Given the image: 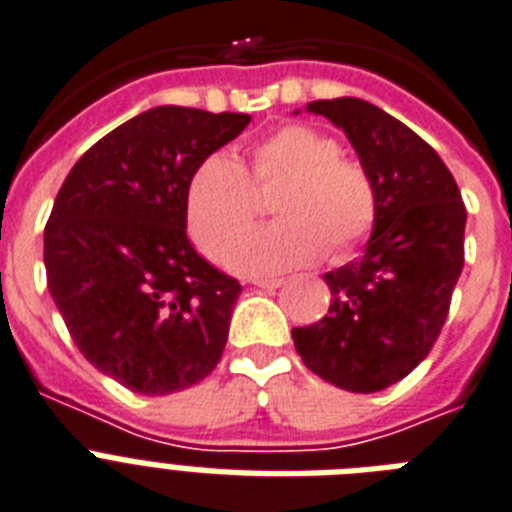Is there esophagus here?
<instances>
[{
  "label": "esophagus",
  "instance_id": "1",
  "mask_svg": "<svg viewBox=\"0 0 512 512\" xmlns=\"http://www.w3.org/2000/svg\"><path fill=\"white\" fill-rule=\"evenodd\" d=\"M252 284L260 286V289H278L284 284V278H252Z\"/></svg>",
  "mask_w": 512,
  "mask_h": 512
}]
</instances>
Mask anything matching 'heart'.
<instances>
[{
    "label": "heart",
    "mask_w": 512,
    "mask_h": 512,
    "mask_svg": "<svg viewBox=\"0 0 512 512\" xmlns=\"http://www.w3.org/2000/svg\"><path fill=\"white\" fill-rule=\"evenodd\" d=\"M279 189V220L240 245L254 222L255 188ZM376 186L357 160L339 155L331 136L310 126H284L249 149V173L226 155L207 157L186 191V220L199 249L213 260L231 255L244 276H273L328 257H344L376 223Z\"/></svg>",
    "instance_id": "b5f03b06"
}]
</instances>
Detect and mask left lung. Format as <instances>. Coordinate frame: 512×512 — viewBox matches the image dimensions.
<instances>
[{"label": "left lung", "instance_id": "1", "mask_svg": "<svg viewBox=\"0 0 512 512\" xmlns=\"http://www.w3.org/2000/svg\"><path fill=\"white\" fill-rule=\"evenodd\" d=\"M342 128L376 186L363 255L328 270L331 307L292 328L302 363L328 384L371 394L397 384L434 347L463 273L465 205L434 149L389 112L357 97L305 107Z\"/></svg>", "mask_w": 512, "mask_h": 512}]
</instances>
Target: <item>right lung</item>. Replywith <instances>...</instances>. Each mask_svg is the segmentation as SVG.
<instances>
[{
	"label": "right lung",
	"mask_w": 512,
	"mask_h": 512,
	"mask_svg": "<svg viewBox=\"0 0 512 512\" xmlns=\"http://www.w3.org/2000/svg\"><path fill=\"white\" fill-rule=\"evenodd\" d=\"M244 112L162 105L126 120L73 165L44 228L47 286L81 355L136 394L213 373L242 286L186 236V191Z\"/></svg>",
	"instance_id": "right-lung-1"
}]
</instances>
